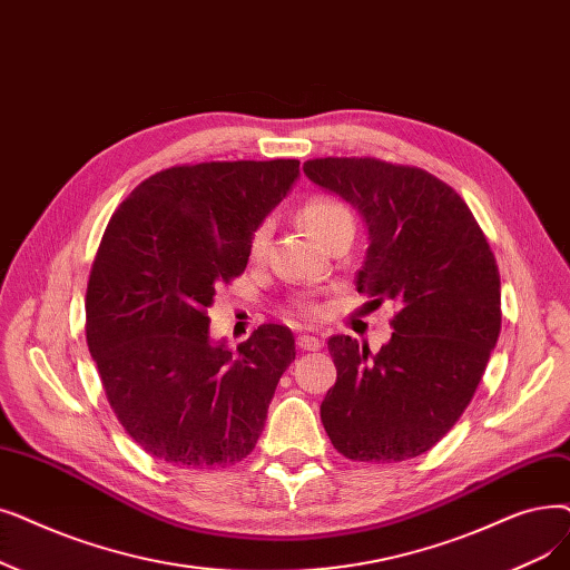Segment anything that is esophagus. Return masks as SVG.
Returning a JSON list of instances; mask_svg holds the SVG:
<instances>
[{
  "label": "esophagus",
  "mask_w": 570,
  "mask_h": 570,
  "mask_svg": "<svg viewBox=\"0 0 570 570\" xmlns=\"http://www.w3.org/2000/svg\"><path fill=\"white\" fill-rule=\"evenodd\" d=\"M298 346L303 352H318L321 346H324V342H321L316 335H301Z\"/></svg>",
  "instance_id": "esophagus-1"
}]
</instances>
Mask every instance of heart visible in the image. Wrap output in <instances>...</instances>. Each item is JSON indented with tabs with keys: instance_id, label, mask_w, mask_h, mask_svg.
I'll return each mask as SVG.
<instances>
[{
	"instance_id": "obj_1",
	"label": "heart",
	"mask_w": 570,
	"mask_h": 570,
	"mask_svg": "<svg viewBox=\"0 0 570 570\" xmlns=\"http://www.w3.org/2000/svg\"><path fill=\"white\" fill-rule=\"evenodd\" d=\"M301 220L303 226L324 244L335 230L344 228V226H354V218H352V212L346 209L342 203L333 200V197H309V200L303 205L301 209ZM267 235H269V228L267 226H261L254 237H252V246L249 252L254 258H261L265 246H267ZM305 312H312V307H303Z\"/></svg>"
}]
</instances>
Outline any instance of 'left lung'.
<instances>
[{
  "label": "left lung",
  "instance_id": "left-lung-1",
  "mask_svg": "<svg viewBox=\"0 0 570 570\" xmlns=\"http://www.w3.org/2000/svg\"><path fill=\"white\" fill-rule=\"evenodd\" d=\"M303 169L363 218L358 293L399 307L377 354L350 335L328 340L337 382L321 422L352 461L424 454L459 422L497 346V258L459 193L424 169L375 158H316Z\"/></svg>",
  "mask_w": 570,
  "mask_h": 570
}]
</instances>
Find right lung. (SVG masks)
Listing matches in <instances>:
<instances>
[{
    "label": "right lung",
    "mask_w": 570,
    "mask_h": 570,
    "mask_svg": "<svg viewBox=\"0 0 570 570\" xmlns=\"http://www.w3.org/2000/svg\"><path fill=\"white\" fill-rule=\"evenodd\" d=\"M298 177V160L169 167L109 220L86 293L88 350L122 429L165 463L226 468L256 448L293 333L263 324L233 352L207 307Z\"/></svg>",
    "instance_id": "add662e5"
}]
</instances>
